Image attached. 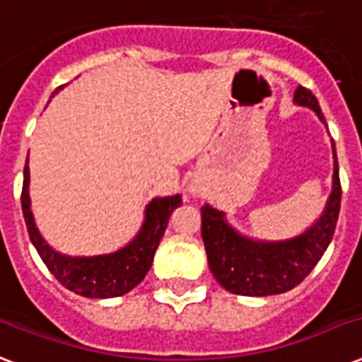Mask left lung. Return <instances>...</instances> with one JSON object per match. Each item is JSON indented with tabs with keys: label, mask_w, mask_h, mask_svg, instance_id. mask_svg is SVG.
Here are the masks:
<instances>
[{
	"label": "left lung",
	"mask_w": 362,
	"mask_h": 362,
	"mask_svg": "<svg viewBox=\"0 0 362 362\" xmlns=\"http://www.w3.org/2000/svg\"><path fill=\"white\" fill-rule=\"evenodd\" d=\"M295 103L314 109L320 120L325 122L320 103L308 88H297ZM332 152V193L325 212L308 231L297 238L284 242H253L240 237L233 227L227 226L223 212H218L209 204L201 209V235L209 255V267L221 287L235 295L267 297L289 291L312 272L331 244L342 201L334 142Z\"/></svg>",
	"instance_id": "left-lung-1"
}]
</instances>
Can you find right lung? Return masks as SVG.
Here are the masks:
<instances>
[{
  "instance_id": "right-lung-1",
  "label": "right lung",
  "mask_w": 362,
  "mask_h": 362,
  "mask_svg": "<svg viewBox=\"0 0 362 362\" xmlns=\"http://www.w3.org/2000/svg\"><path fill=\"white\" fill-rule=\"evenodd\" d=\"M64 86H59L62 90ZM56 90V92H58ZM30 167L25 159L24 184H22V212L28 227L30 240L33 242L37 253L41 255L42 263L52 272V276L67 287L69 291L90 298H112L122 297L133 287L139 286L152 267L153 253L158 250L159 240L163 238L173 210L182 204L180 195L173 197L152 199L146 206V220L133 242L109 255L95 257H69L54 252L39 235L30 210Z\"/></svg>"
}]
</instances>
